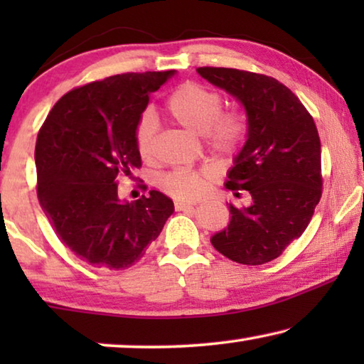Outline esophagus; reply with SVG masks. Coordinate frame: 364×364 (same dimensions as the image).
Returning <instances> with one entry per match:
<instances>
[{"mask_svg":"<svg viewBox=\"0 0 364 364\" xmlns=\"http://www.w3.org/2000/svg\"><path fill=\"white\" fill-rule=\"evenodd\" d=\"M192 208H193V203H191V202H183V200L176 202V210H178V212L192 210Z\"/></svg>","mask_w":364,"mask_h":364,"instance_id":"esophagus-1","label":"esophagus"}]
</instances>
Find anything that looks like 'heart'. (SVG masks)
Wrapping results in <instances>:
<instances>
[{"label": "heart", "instance_id": "b5f03b06", "mask_svg": "<svg viewBox=\"0 0 364 364\" xmlns=\"http://www.w3.org/2000/svg\"><path fill=\"white\" fill-rule=\"evenodd\" d=\"M222 94L197 82L178 86L166 102L167 116L188 131L203 134L208 147L217 156L232 157L240 149L247 134V119L238 109L222 111ZM157 127L151 114H142L134 126V144L142 161H152ZM210 172L176 168L162 178L168 196L181 200H197L208 191Z\"/></svg>", "mask_w": 364, "mask_h": 364}]
</instances>
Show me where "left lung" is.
Masks as SVG:
<instances>
[{
	"mask_svg": "<svg viewBox=\"0 0 364 364\" xmlns=\"http://www.w3.org/2000/svg\"><path fill=\"white\" fill-rule=\"evenodd\" d=\"M197 73L243 104L248 137L225 187L250 193V205H230V223L212 237L217 252L242 265L275 260L301 237L323 192L321 144L300 99L275 77L232 68Z\"/></svg>",
	"mask_w": 364,
	"mask_h": 364,
	"instance_id": "8db88e82",
	"label": "left lung"
}]
</instances>
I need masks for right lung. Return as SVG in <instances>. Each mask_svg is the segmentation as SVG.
I'll list each match as a JSON object with an SVG mask.
<instances>
[{"instance_id": "obj_1", "label": "right lung", "mask_w": 364, "mask_h": 364, "mask_svg": "<svg viewBox=\"0 0 364 364\" xmlns=\"http://www.w3.org/2000/svg\"><path fill=\"white\" fill-rule=\"evenodd\" d=\"M173 73H124L74 87L39 129V205L59 240L89 265L132 267L172 215V200L157 191L121 202L117 181L142 166L134 126Z\"/></svg>"}]
</instances>
